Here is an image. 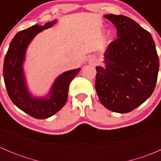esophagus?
<instances>
[{
	"mask_svg": "<svg viewBox=\"0 0 161 161\" xmlns=\"http://www.w3.org/2000/svg\"><path fill=\"white\" fill-rule=\"evenodd\" d=\"M90 62L92 63V64H96V62H97V59H96L95 58H91L90 59Z\"/></svg>",
	"mask_w": 161,
	"mask_h": 161,
	"instance_id": "34e87169",
	"label": "esophagus"
}]
</instances>
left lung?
Instances as JSON below:
<instances>
[{
  "label": "left lung",
  "mask_w": 161,
  "mask_h": 161,
  "mask_svg": "<svg viewBox=\"0 0 161 161\" xmlns=\"http://www.w3.org/2000/svg\"><path fill=\"white\" fill-rule=\"evenodd\" d=\"M118 38L104 53L105 67L96 68L99 100L110 111L128 113L152 95L157 80L159 58L151 34L125 15L105 14Z\"/></svg>",
  "instance_id": "8db88e82"
}]
</instances>
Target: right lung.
<instances>
[{
  "instance_id": "obj_1",
  "label": "right lung",
  "mask_w": 161,
  "mask_h": 161,
  "mask_svg": "<svg viewBox=\"0 0 161 161\" xmlns=\"http://www.w3.org/2000/svg\"><path fill=\"white\" fill-rule=\"evenodd\" d=\"M56 22L54 20L44 25H34L18 32L11 40L4 58L3 75L11 100L19 109L36 119L50 118L64 106L70 82L81 70L73 69L60 75L44 98L32 97L29 91L23 69L27 47L39 32L50 28Z\"/></svg>"
}]
</instances>
